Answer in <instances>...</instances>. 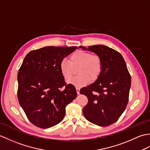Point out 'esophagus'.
Listing matches in <instances>:
<instances>
[{
	"instance_id": "1",
	"label": "esophagus",
	"mask_w": 150,
	"mask_h": 150,
	"mask_svg": "<svg viewBox=\"0 0 150 150\" xmlns=\"http://www.w3.org/2000/svg\"><path fill=\"white\" fill-rule=\"evenodd\" d=\"M80 88H79V87H76V90H77V94L79 95V94H80Z\"/></svg>"
}]
</instances>
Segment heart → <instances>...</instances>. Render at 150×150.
Returning <instances> with one entry per match:
<instances>
[{
    "label": "heart",
    "mask_w": 150,
    "mask_h": 150,
    "mask_svg": "<svg viewBox=\"0 0 150 150\" xmlns=\"http://www.w3.org/2000/svg\"><path fill=\"white\" fill-rule=\"evenodd\" d=\"M77 69L78 75L69 82L77 87H82L90 81H95L100 75L102 70V60L97 55L77 51L73 53L69 61L63 60L60 64V71L66 81H69L74 74V69Z\"/></svg>",
    "instance_id": "obj_1"
}]
</instances>
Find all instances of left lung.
I'll return each instance as SVG.
<instances>
[{
  "label": "left lung",
  "instance_id": "left-lung-1",
  "mask_svg": "<svg viewBox=\"0 0 150 150\" xmlns=\"http://www.w3.org/2000/svg\"><path fill=\"white\" fill-rule=\"evenodd\" d=\"M79 47L99 56L103 64L97 80L80 90L88 98L84 116L96 125L110 126L119 119L128 102L131 76L126 64L120 53L106 46Z\"/></svg>",
  "mask_w": 150,
  "mask_h": 150
}]
</instances>
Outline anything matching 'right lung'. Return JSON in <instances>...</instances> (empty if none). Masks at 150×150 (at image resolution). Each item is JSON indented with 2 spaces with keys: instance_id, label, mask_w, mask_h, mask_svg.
Returning a JSON list of instances; mask_svg holds the SVG:
<instances>
[{
  "instance_id": "add662e5",
  "label": "right lung",
  "mask_w": 150,
  "mask_h": 150,
  "mask_svg": "<svg viewBox=\"0 0 150 150\" xmlns=\"http://www.w3.org/2000/svg\"><path fill=\"white\" fill-rule=\"evenodd\" d=\"M77 46H47L31 51L17 75L19 104L35 126L49 128L65 116L66 106L77 97L73 85L65 83L60 71L63 59Z\"/></svg>"
}]
</instances>
